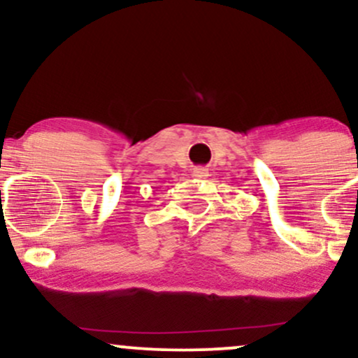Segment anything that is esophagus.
Instances as JSON below:
<instances>
[{"label":"esophagus","instance_id":"1","mask_svg":"<svg viewBox=\"0 0 358 358\" xmlns=\"http://www.w3.org/2000/svg\"><path fill=\"white\" fill-rule=\"evenodd\" d=\"M193 176H195V178H199V180L207 178V176H208V170H207V168H203V166L193 168Z\"/></svg>","mask_w":358,"mask_h":358}]
</instances>
